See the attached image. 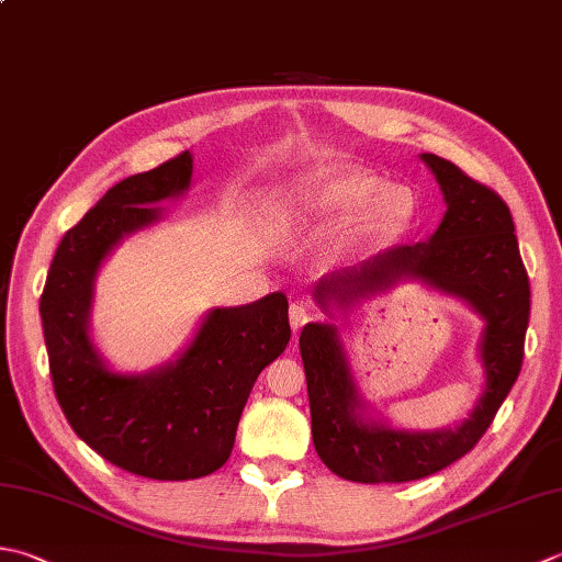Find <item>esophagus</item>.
I'll use <instances>...</instances> for the list:
<instances>
[{"label": "esophagus", "instance_id": "obj_1", "mask_svg": "<svg viewBox=\"0 0 562 562\" xmlns=\"http://www.w3.org/2000/svg\"><path fill=\"white\" fill-rule=\"evenodd\" d=\"M316 314H314V310L310 304H304V302H294L292 306H290V324H292V331L296 334L300 331V328L306 324V322H312Z\"/></svg>", "mask_w": 562, "mask_h": 562}]
</instances>
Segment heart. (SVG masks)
I'll return each instance as SVG.
<instances>
[{"label": "heart", "instance_id": "obj_1", "mask_svg": "<svg viewBox=\"0 0 562 562\" xmlns=\"http://www.w3.org/2000/svg\"><path fill=\"white\" fill-rule=\"evenodd\" d=\"M414 196L406 187H384L378 175L331 168L294 184L284 196L282 218L292 228H326L340 218L336 250H356L409 222Z\"/></svg>", "mask_w": 562, "mask_h": 562}]
</instances>
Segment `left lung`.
Wrapping results in <instances>:
<instances>
[{"instance_id": "left-lung-1", "label": "left lung", "mask_w": 562, "mask_h": 562, "mask_svg": "<svg viewBox=\"0 0 562 562\" xmlns=\"http://www.w3.org/2000/svg\"><path fill=\"white\" fill-rule=\"evenodd\" d=\"M422 160L436 175L448 206L436 234L414 246H394L358 268L326 274L316 282L314 300L331 314V304L348 310L400 280H419L426 288L456 296L485 318L480 338L485 390L456 428H394L366 416V402L360 400L338 328L306 324L300 353L314 448L328 470L350 482H409L456 463L487 431L521 372L531 288L509 206L450 160L434 153H422Z\"/></svg>"}]
</instances>
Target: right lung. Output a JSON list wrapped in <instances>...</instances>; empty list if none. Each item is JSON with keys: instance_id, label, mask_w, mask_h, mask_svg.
I'll use <instances>...</instances> for the list:
<instances>
[{"instance_id": "right-lung-1", "label": "right lung", "mask_w": 562, "mask_h": 562, "mask_svg": "<svg viewBox=\"0 0 562 562\" xmlns=\"http://www.w3.org/2000/svg\"><path fill=\"white\" fill-rule=\"evenodd\" d=\"M190 150L131 175L63 236L41 294L53 390L65 419L109 463L150 480H196L222 468L262 368L290 344L288 296L216 306L178 360L116 372L90 338L94 280L124 236L156 224L153 206L187 192Z\"/></svg>"}]
</instances>
